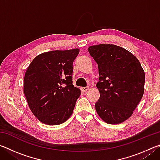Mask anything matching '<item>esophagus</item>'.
Masks as SVG:
<instances>
[{"label": "esophagus", "mask_w": 160, "mask_h": 160, "mask_svg": "<svg viewBox=\"0 0 160 160\" xmlns=\"http://www.w3.org/2000/svg\"><path fill=\"white\" fill-rule=\"evenodd\" d=\"M89 90V87H83V88H81V90L82 92H87Z\"/></svg>", "instance_id": "esophagus-1"}]
</instances>
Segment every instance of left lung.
Instances as JSON below:
<instances>
[{"instance_id":"obj_1","label":"left lung","mask_w":160,"mask_h":160,"mask_svg":"<svg viewBox=\"0 0 160 160\" xmlns=\"http://www.w3.org/2000/svg\"><path fill=\"white\" fill-rule=\"evenodd\" d=\"M88 51L99 68L97 113L109 124L122 123L132 114L144 93L141 64L133 54L116 45H94Z\"/></svg>"}]
</instances>
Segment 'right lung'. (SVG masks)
<instances>
[{
  "mask_svg": "<svg viewBox=\"0 0 160 160\" xmlns=\"http://www.w3.org/2000/svg\"><path fill=\"white\" fill-rule=\"evenodd\" d=\"M79 48L51 51L36 56L25 74L24 94L42 123L59 125L72 115L80 90L72 85V63Z\"/></svg>",
  "mask_w": 160,
  "mask_h": 160,
  "instance_id": "add662e5",
  "label": "right lung"
}]
</instances>
